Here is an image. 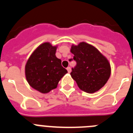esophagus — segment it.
<instances>
[{
    "label": "esophagus",
    "instance_id": "34e87169",
    "mask_svg": "<svg viewBox=\"0 0 133 133\" xmlns=\"http://www.w3.org/2000/svg\"><path fill=\"white\" fill-rule=\"evenodd\" d=\"M66 70H67V71H68V72H69V73H70V72H71V69H70V66H69V67H67V69H66Z\"/></svg>",
    "mask_w": 133,
    "mask_h": 133
}]
</instances>
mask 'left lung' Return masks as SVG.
<instances>
[{"label":"left lung","instance_id":"8db88e82","mask_svg":"<svg viewBox=\"0 0 133 133\" xmlns=\"http://www.w3.org/2000/svg\"><path fill=\"white\" fill-rule=\"evenodd\" d=\"M70 52L77 66L72 69L71 77L78 88L87 93H94L107 83L111 73L109 60L92 44L81 42L72 44Z\"/></svg>","mask_w":133,"mask_h":133}]
</instances>
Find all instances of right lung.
Here are the masks:
<instances>
[{"instance_id":"add662e5","label":"right lung","mask_w":133,"mask_h":133,"mask_svg":"<svg viewBox=\"0 0 133 133\" xmlns=\"http://www.w3.org/2000/svg\"><path fill=\"white\" fill-rule=\"evenodd\" d=\"M58 45L49 42L40 44L32 52L24 69L27 82L32 88L43 94L49 93L57 87L60 80L67 73L56 56Z\"/></svg>"}]
</instances>
